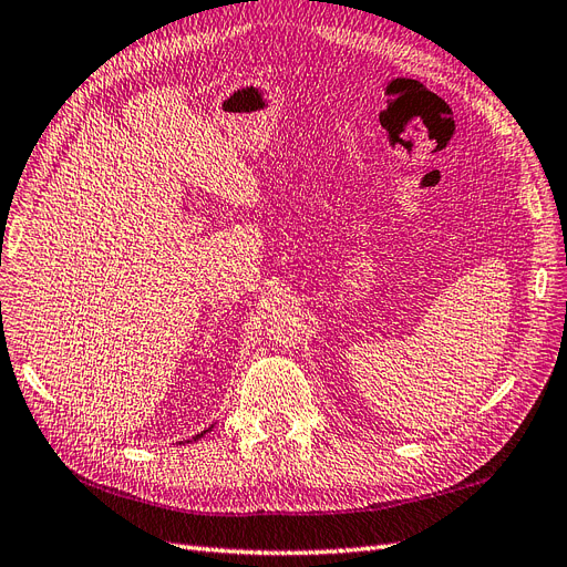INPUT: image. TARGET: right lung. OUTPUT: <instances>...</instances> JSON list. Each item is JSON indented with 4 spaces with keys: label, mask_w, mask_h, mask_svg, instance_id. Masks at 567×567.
<instances>
[{
    "label": "right lung",
    "mask_w": 567,
    "mask_h": 567,
    "mask_svg": "<svg viewBox=\"0 0 567 567\" xmlns=\"http://www.w3.org/2000/svg\"><path fill=\"white\" fill-rule=\"evenodd\" d=\"M210 427H213V425H210ZM210 427H208V431H210ZM208 431H203V433H198V435H196V437H194V440H186V442H196V440H200V437H203V435H205V433H208Z\"/></svg>",
    "instance_id": "1"
}]
</instances>
